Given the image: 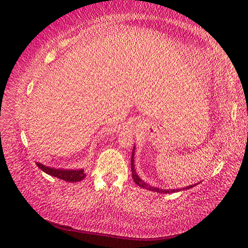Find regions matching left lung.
<instances>
[{"mask_svg":"<svg viewBox=\"0 0 248 248\" xmlns=\"http://www.w3.org/2000/svg\"><path fill=\"white\" fill-rule=\"evenodd\" d=\"M134 151H136V146H133V150H132V155H131V170H132V178H133V182L136 183L138 186H140L141 188H144V189H148L151 191H155V192H158V194H170V192H178V191H182V190H187V189H190L194 186H196L197 184L195 185H189V186H186L184 188H177V189H162V188H158V187H153L151 186V185L146 184L144 180H142L139 176H138L136 169H134Z\"/></svg>","mask_w":248,"mask_h":248,"instance_id":"obj_1","label":"left lung"}]
</instances>
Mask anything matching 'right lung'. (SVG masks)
<instances>
[{
  "label": "right lung",
  "instance_id": "obj_1",
  "mask_svg": "<svg viewBox=\"0 0 248 248\" xmlns=\"http://www.w3.org/2000/svg\"><path fill=\"white\" fill-rule=\"evenodd\" d=\"M37 166L39 169L45 171L46 174H48L50 176H53V177L63 179L65 182H73L77 183L79 182V180L84 179L86 174L84 173V170H63V169H54V167H49L46 166L41 163H36Z\"/></svg>",
  "mask_w": 248,
  "mask_h": 248
}]
</instances>
